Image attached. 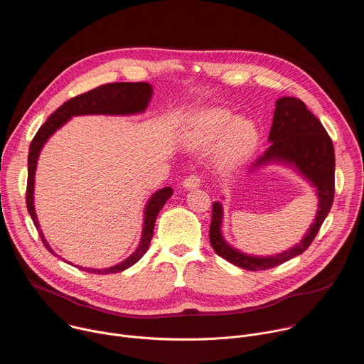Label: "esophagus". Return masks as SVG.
Listing matches in <instances>:
<instances>
[{"mask_svg": "<svg viewBox=\"0 0 364 364\" xmlns=\"http://www.w3.org/2000/svg\"><path fill=\"white\" fill-rule=\"evenodd\" d=\"M200 183H201L200 177H197V176H188V177L183 181V188H184V190H196V188L200 187Z\"/></svg>", "mask_w": 364, "mask_h": 364, "instance_id": "34e87169", "label": "esophagus"}]
</instances>
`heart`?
Segmentation results:
<instances>
[{"label":"heart","mask_w":364,"mask_h":364,"mask_svg":"<svg viewBox=\"0 0 364 364\" xmlns=\"http://www.w3.org/2000/svg\"><path fill=\"white\" fill-rule=\"evenodd\" d=\"M183 141L188 148L201 149L215 141V160L219 166L233 168L243 164L259 142V131L253 121L235 118L220 107L204 108L193 114L183 127Z\"/></svg>","instance_id":"b5f03b06"}]
</instances>
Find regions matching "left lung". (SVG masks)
Segmentation results:
<instances>
[{"mask_svg": "<svg viewBox=\"0 0 364 364\" xmlns=\"http://www.w3.org/2000/svg\"><path fill=\"white\" fill-rule=\"evenodd\" d=\"M268 141L271 145L252 164L249 173L268 164H282L294 168L316 188L318 210L314 223H311L299 243L277 255L256 256L243 253L225 240L222 233L223 205L220 201H215L209 230L210 243L219 256L247 271H265L278 267L306 250L330 213L334 200L336 157L333 141L318 118L308 111L301 99L284 96L277 100Z\"/></svg>", "mask_w": 364, "mask_h": 364, "instance_id": "left-lung-1", "label": "left lung"}]
</instances>
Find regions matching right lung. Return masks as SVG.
<instances>
[{"label": "right lung", "mask_w": 364, "mask_h": 364, "mask_svg": "<svg viewBox=\"0 0 364 364\" xmlns=\"http://www.w3.org/2000/svg\"><path fill=\"white\" fill-rule=\"evenodd\" d=\"M152 96V86L145 82L131 83V82H121V83H108L102 85L96 89H92L83 95L75 96L70 100L65 102L63 105L51 114L47 121L40 127L36 136L33 138L30 144V152H28V178H27V210L33 219L34 226L37 228L41 242L46 246V249L51 253L55 250L50 247L48 242L46 240L40 223L36 215L34 209V176L37 168V161L40 157V152L44 146V144L48 141V138L53 135L58 129H60L69 119L73 117H82V115H135L145 112L148 103ZM173 188L164 187L159 191H155L146 201L145 210H144V225H142V235L139 239L138 247L125 259V261L119 262L118 265H114L111 268L105 269H95V268H83L76 265V268L83 269L90 274L97 275H108V274H117L121 271H125L131 268L134 264H136L139 259L145 255V252L149 247L152 233H154V225L155 219H157L163 205L167 203V200L171 197ZM55 256H58L55 253ZM60 257V256H59ZM69 264V262H68Z\"/></svg>", "instance_id": "obj_1"}]
</instances>
